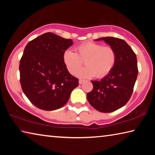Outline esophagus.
Returning <instances> with one entry per match:
<instances>
[{
    "label": "esophagus",
    "instance_id": "esophagus-1",
    "mask_svg": "<svg viewBox=\"0 0 155 155\" xmlns=\"http://www.w3.org/2000/svg\"><path fill=\"white\" fill-rule=\"evenodd\" d=\"M84 83V80L83 79H79V81H78V83L79 84H82Z\"/></svg>",
    "mask_w": 155,
    "mask_h": 155
}]
</instances>
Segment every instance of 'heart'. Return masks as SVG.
I'll return each instance as SVG.
<instances>
[{
    "mask_svg": "<svg viewBox=\"0 0 155 155\" xmlns=\"http://www.w3.org/2000/svg\"><path fill=\"white\" fill-rule=\"evenodd\" d=\"M117 59V54L111 46L103 44L85 42L75 48V52L67 50L63 54V61L70 74H75L82 66L83 61L86 66L79 71L77 75L90 78L96 75L103 78L111 72Z\"/></svg>",
    "mask_w": 155,
    "mask_h": 155,
    "instance_id": "heart-1",
    "label": "heart"
}]
</instances>
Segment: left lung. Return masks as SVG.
<instances>
[{
  "instance_id": "obj_1",
  "label": "left lung",
  "mask_w": 155,
  "mask_h": 155,
  "mask_svg": "<svg viewBox=\"0 0 155 155\" xmlns=\"http://www.w3.org/2000/svg\"><path fill=\"white\" fill-rule=\"evenodd\" d=\"M104 40L115 49L117 59L114 68L101 81H91L93 90L87 94L90 104L97 111L110 113L121 108L129 101L138 74L136 54L122 39L105 37Z\"/></svg>"
}]
</instances>
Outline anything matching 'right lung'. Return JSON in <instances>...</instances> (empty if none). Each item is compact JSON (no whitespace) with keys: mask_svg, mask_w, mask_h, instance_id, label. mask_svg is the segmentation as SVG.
Wrapping results in <instances>:
<instances>
[{"mask_svg":"<svg viewBox=\"0 0 155 155\" xmlns=\"http://www.w3.org/2000/svg\"><path fill=\"white\" fill-rule=\"evenodd\" d=\"M72 44L70 39L48 32L26 46L20 61V82L23 92L38 108H61L78 85V79L70 74L63 61L64 52Z\"/></svg>","mask_w":155,"mask_h":155,"instance_id":"1","label":"right lung"}]
</instances>
